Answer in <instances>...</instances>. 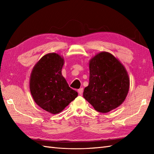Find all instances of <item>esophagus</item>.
Wrapping results in <instances>:
<instances>
[{"mask_svg": "<svg viewBox=\"0 0 154 154\" xmlns=\"http://www.w3.org/2000/svg\"><path fill=\"white\" fill-rule=\"evenodd\" d=\"M78 93H79V94H83V88H81V89H78Z\"/></svg>", "mask_w": 154, "mask_h": 154, "instance_id": "obj_1", "label": "esophagus"}]
</instances>
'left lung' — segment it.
<instances>
[{"label": "left lung", "instance_id": "1", "mask_svg": "<svg viewBox=\"0 0 154 154\" xmlns=\"http://www.w3.org/2000/svg\"><path fill=\"white\" fill-rule=\"evenodd\" d=\"M89 83L83 97L98 112H110L124 102L130 79L124 65L113 55L102 51L89 61Z\"/></svg>", "mask_w": 154, "mask_h": 154}]
</instances>
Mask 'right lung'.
<instances>
[{
	"label": "right lung",
	"instance_id": "1",
	"mask_svg": "<svg viewBox=\"0 0 154 154\" xmlns=\"http://www.w3.org/2000/svg\"><path fill=\"white\" fill-rule=\"evenodd\" d=\"M64 60L50 53L44 55L31 73L30 89L38 105L53 114L61 112L78 96L61 74Z\"/></svg>",
	"mask_w": 154,
	"mask_h": 154
}]
</instances>
